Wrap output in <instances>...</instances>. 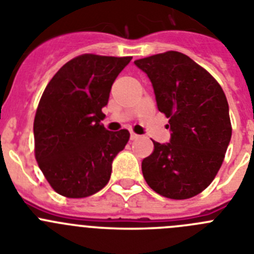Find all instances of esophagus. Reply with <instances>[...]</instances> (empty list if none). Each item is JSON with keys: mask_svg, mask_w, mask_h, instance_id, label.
I'll list each match as a JSON object with an SVG mask.
<instances>
[{"mask_svg": "<svg viewBox=\"0 0 254 254\" xmlns=\"http://www.w3.org/2000/svg\"><path fill=\"white\" fill-rule=\"evenodd\" d=\"M131 140H136V138H138V134L137 133H134V132H131Z\"/></svg>", "mask_w": 254, "mask_h": 254, "instance_id": "obj_1", "label": "esophagus"}]
</instances>
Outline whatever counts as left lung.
Here are the masks:
<instances>
[{
	"mask_svg": "<svg viewBox=\"0 0 254 254\" xmlns=\"http://www.w3.org/2000/svg\"><path fill=\"white\" fill-rule=\"evenodd\" d=\"M154 87L158 109L169 118L172 138L154 142L142 160L143 178L152 190L187 199L210 186L232 138L226 96L203 67L181 52L168 51L134 61Z\"/></svg>",
	"mask_w": 254,
	"mask_h": 254,
	"instance_id": "left-lung-1",
	"label": "left lung"
}]
</instances>
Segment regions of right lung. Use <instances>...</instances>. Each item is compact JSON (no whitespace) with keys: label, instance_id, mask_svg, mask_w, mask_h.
Listing matches in <instances>:
<instances>
[{"label":"right lung","instance_id":"right-lung-1","mask_svg":"<svg viewBox=\"0 0 254 254\" xmlns=\"http://www.w3.org/2000/svg\"><path fill=\"white\" fill-rule=\"evenodd\" d=\"M132 57L85 53L61 67L44 89L34 118V154L58 194L84 198L107 186L112 161L129 132L100 121L112 85Z\"/></svg>","mask_w":254,"mask_h":254}]
</instances>
